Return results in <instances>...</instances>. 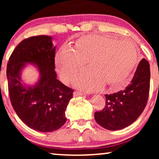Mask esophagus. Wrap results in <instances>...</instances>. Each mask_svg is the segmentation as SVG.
<instances>
[{"label": "esophagus", "instance_id": "1", "mask_svg": "<svg viewBox=\"0 0 159 159\" xmlns=\"http://www.w3.org/2000/svg\"><path fill=\"white\" fill-rule=\"evenodd\" d=\"M85 94V93H83V92H80V91H75L74 92V95L75 96H79V95H83Z\"/></svg>", "mask_w": 159, "mask_h": 159}]
</instances>
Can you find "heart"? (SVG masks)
Returning <instances> with one entry per match:
<instances>
[{
  "label": "heart",
  "mask_w": 159,
  "mask_h": 159,
  "mask_svg": "<svg viewBox=\"0 0 159 159\" xmlns=\"http://www.w3.org/2000/svg\"><path fill=\"white\" fill-rule=\"evenodd\" d=\"M138 60L135 43L103 35L84 37L75 48L64 45L56 58V69L64 82L77 77L89 61L91 68L76 80L75 85L88 90L107 84L118 89L126 83Z\"/></svg>",
  "instance_id": "obj_1"
}]
</instances>
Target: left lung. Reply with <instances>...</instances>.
<instances>
[{"label": "left lung", "instance_id": "left-lung-1", "mask_svg": "<svg viewBox=\"0 0 159 159\" xmlns=\"http://www.w3.org/2000/svg\"><path fill=\"white\" fill-rule=\"evenodd\" d=\"M150 65L143 58L132 81L124 90L105 95L106 106L95 113V119L108 130H119L132 125L144 111L150 90Z\"/></svg>", "mask_w": 159, "mask_h": 159}]
</instances>
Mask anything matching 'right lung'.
<instances>
[{"instance_id":"obj_1","label":"right lung","mask_w":159,"mask_h":159,"mask_svg":"<svg viewBox=\"0 0 159 159\" xmlns=\"http://www.w3.org/2000/svg\"><path fill=\"white\" fill-rule=\"evenodd\" d=\"M56 46L47 35L25 39L13 51L6 75L11 103L21 121L36 131L53 132L66 121L65 111L72 98V89L56 79ZM27 63L37 66L40 79L30 86L21 81L20 71Z\"/></svg>"}]
</instances>
